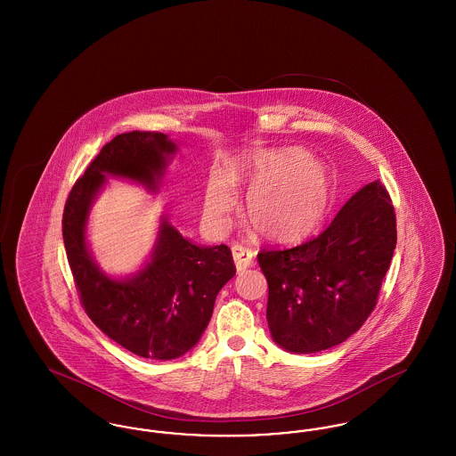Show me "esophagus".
I'll return each instance as SVG.
<instances>
[{
  "instance_id": "obj_1",
  "label": "esophagus",
  "mask_w": 456,
  "mask_h": 456,
  "mask_svg": "<svg viewBox=\"0 0 456 456\" xmlns=\"http://www.w3.org/2000/svg\"><path fill=\"white\" fill-rule=\"evenodd\" d=\"M253 256H255V253L249 248H244L240 244L232 246V258H234L238 272H244L246 268L253 266Z\"/></svg>"
}]
</instances>
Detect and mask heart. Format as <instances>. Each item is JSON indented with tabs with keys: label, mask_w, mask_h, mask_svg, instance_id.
Returning a JSON list of instances; mask_svg holds the SVG:
<instances>
[{
	"label": "heart",
	"mask_w": 456,
	"mask_h": 456,
	"mask_svg": "<svg viewBox=\"0 0 456 456\" xmlns=\"http://www.w3.org/2000/svg\"><path fill=\"white\" fill-rule=\"evenodd\" d=\"M248 184L242 218L261 238L279 242L311 234L325 217L331 181L325 167L303 149L246 153L225 169V181H212L205 193L207 222L224 229L236 207L232 186Z\"/></svg>",
	"instance_id": "b5f03b06"
}]
</instances>
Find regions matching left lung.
Wrapping results in <instances>:
<instances>
[{
  "instance_id": "left-lung-1",
  "label": "left lung",
  "mask_w": 456,
  "mask_h": 456,
  "mask_svg": "<svg viewBox=\"0 0 456 456\" xmlns=\"http://www.w3.org/2000/svg\"><path fill=\"white\" fill-rule=\"evenodd\" d=\"M395 246V208L378 179L352 196L318 238L261 249L275 344L313 354L346 342L376 307Z\"/></svg>"
}]
</instances>
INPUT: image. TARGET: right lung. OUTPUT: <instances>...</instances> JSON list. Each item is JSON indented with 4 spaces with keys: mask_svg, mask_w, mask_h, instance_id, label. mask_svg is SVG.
<instances>
[{
    "mask_svg": "<svg viewBox=\"0 0 456 456\" xmlns=\"http://www.w3.org/2000/svg\"><path fill=\"white\" fill-rule=\"evenodd\" d=\"M177 151L167 134L130 131L114 136L77 179L66 200V256L88 318L133 354L169 361L195 347L208 325L218 290L236 275L225 244L196 246L162 217L151 261L125 281L108 277L86 240L88 212L106 174L155 191Z\"/></svg>",
    "mask_w": 456,
    "mask_h": 456,
    "instance_id": "obj_1",
    "label": "right lung"
}]
</instances>
